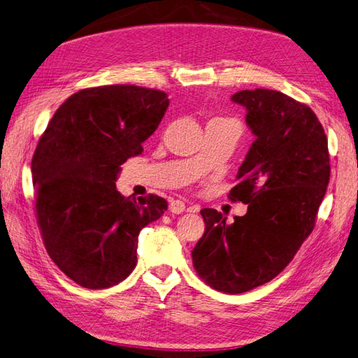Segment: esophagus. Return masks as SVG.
Instances as JSON below:
<instances>
[{"label": "esophagus", "instance_id": "obj_1", "mask_svg": "<svg viewBox=\"0 0 358 358\" xmlns=\"http://www.w3.org/2000/svg\"><path fill=\"white\" fill-rule=\"evenodd\" d=\"M169 210L172 213H182L186 210V204L181 201V199H172L169 204Z\"/></svg>", "mask_w": 358, "mask_h": 358}]
</instances>
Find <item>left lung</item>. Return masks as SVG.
Masks as SVG:
<instances>
[{
    "mask_svg": "<svg viewBox=\"0 0 358 358\" xmlns=\"http://www.w3.org/2000/svg\"><path fill=\"white\" fill-rule=\"evenodd\" d=\"M256 140L238 169L231 201L248 204L231 224L203 209V238L192 250L194 267L207 285L239 294L267 284L293 261L314 229L329 182L328 140L310 106L280 91H238Z\"/></svg>",
    "mask_w": 358,
    "mask_h": 358,
    "instance_id": "left-lung-1",
    "label": "left lung"
}]
</instances>
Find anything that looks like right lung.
I'll use <instances>...</instances> for the list:
<instances>
[{"label": "right lung", "mask_w": 358, "mask_h": 358, "mask_svg": "<svg viewBox=\"0 0 358 358\" xmlns=\"http://www.w3.org/2000/svg\"><path fill=\"white\" fill-rule=\"evenodd\" d=\"M169 106L168 94L136 85L80 90L57 108L31 159L36 220L48 256L80 287L127 279L140 230L159 220V195L123 196L120 166L141 154Z\"/></svg>", "instance_id": "add662e5"}]
</instances>
